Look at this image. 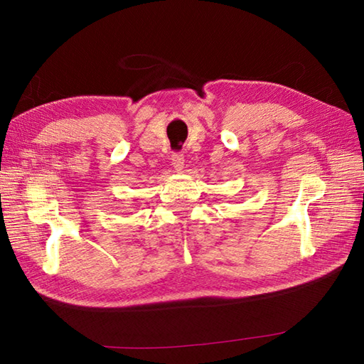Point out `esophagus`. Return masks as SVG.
Wrapping results in <instances>:
<instances>
[{
  "instance_id": "esophagus-1",
  "label": "esophagus",
  "mask_w": 364,
  "mask_h": 364,
  "mask_svg": "<svg viewBox=\"0 0 364 364\" xmlns=\"http://www.w3.org/2000/svg\"><path fill=\"white\" fill-rule=\"evenodd\" d=\"M171 164H173V168L178 171V173H181L184 170V156L183 154H173L171 156Z\"/></svg>"
}]
</instances>
